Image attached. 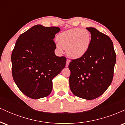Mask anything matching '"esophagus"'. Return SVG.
Instances as JSON below:
<instances>
[{
    "mask_svg": "<svg viewBox=\"0 0 125 125\" xmlns=\"http://www.w3.org/2000/svg\"><path fill=\"white\" fill-rule=\"evenodd\" d=\"M70 63V61L69 59H67L66 61V67H68L69 66V64Z\"/></svg>",
    "mask_w": 125,
    "mask_h": 125,
    "instance_id": "esophagus-1",
    "label": "esophagus"
}]
</instances>
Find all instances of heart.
<instances>
[{"label":"heart","instance_id":"heart-1","mask_svg":"<svg viewBox=\"0 0 125 125\" xmlns=\"http://www.w3.org/2000/svg\"><path fill=\"white\" fill-rule=\"evenodd\" d=\"M60 52L66 49L67 54L72 58H81L87 52L91 42V35L87 30L74 28L64 31L57 36Z\"/></svg>","mask_w":125,"mask_h":125}]
</instances>
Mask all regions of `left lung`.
I'll return each instance as SVG.
<instances>
[{"label": "left lung", "mask_w": 125, "mask_h": 125, "mask_svg": "<svg viewBox=\"0 0 125 125\" xmlns=\"http://www.w3.org/2000/svg\"><path fill=\"white\" fill-rule=\"evenodd\" d=\"M91 34L87 52L81 58L72 59L69 86L74 95L87 100L101 96L112 82L116 53L108 36L95 28H86Z\"/></svg>", "instance_id": "obj_1"}]
</instances>
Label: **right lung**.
I'll return each instance as SVG.
<instances>
[{"mask_svg": "<svg viewBox=\"0 0 125 125\" xmlns=\"http://www.w3.org/2000/svg\"><path fill=\"white\" fill-rule=\"evenodd\" d=\"M58 27L37 25L19 36L11 56L12 76L20 90L31 99L46 97L52 79L66 66V58L54 54Z\"/></svg>", "mask_w": 125, "mask_h": 125, "instance_id": "add662e5", "label": "right lung"}]
</instances>
